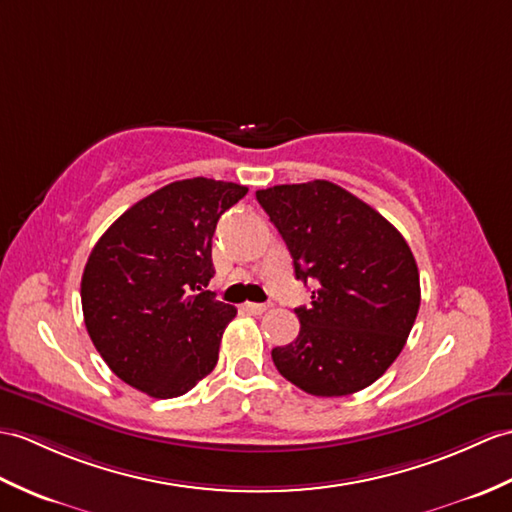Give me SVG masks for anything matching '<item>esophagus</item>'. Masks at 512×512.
Listing matches in <instances>:
<instances>
[{"label": "esophagus", "mask_w": 512, "mask_h": 512, "mask_svg": "<svg viewBox=\"0 0 512 512\" xmlns=\"http://www.w3.org/2000/svg\"><path fill=\"white\" fill-rule=\"evenodd\" d=\"M244 310L251 314H264L268 310L266 303H244Z\"/></svg>", "instance_id": "esophagus-1"}]
</instances>
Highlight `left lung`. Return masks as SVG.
I'll return each mask as SVG.
<instances>
[{
	"mask_svg": "<svg viewBox=\"0 0 512 512\" xmlns=\"http://www.w3.org/2000/svg\"><path fill=\"white\" fill-rule=\"evenodd\" d=\"M255 196L288 246L296 279L314 283L312 303L294 310L299 336L272 349L277 371L314 397L371 386L397 360L419 314L408 242L382 213L329 181Z\"/></svg>",
	"mask_w": 512,
	"mask_h": 512,
	"instance_id": "1",
	"label": "left lung"
}]
</instances>
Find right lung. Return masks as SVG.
Listing matches in <instances>:
<instances>
[{
	"label": "right lung",
	"mask_w": 512,
	"mask_h": 512,
	"mask_svg": "<svg viewBox=\"0 0 512 512\" xmlns=\"http://www.w3.org/2000/svg\"><path fill=\"white\" fill-rule=\"evenodd\" d=\"M248 187L213 178L165 185L124 211L87 259L80 299L111 371L154 399L181 397L218 362L237 310L213 299L211 237Z\"/></svg>",
	"instance_id": "1"
}]
</instances>
